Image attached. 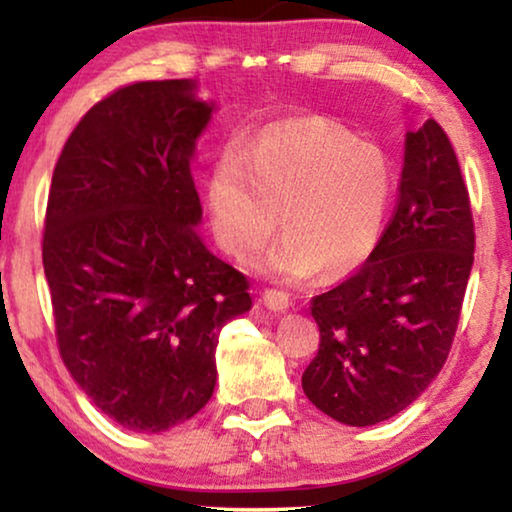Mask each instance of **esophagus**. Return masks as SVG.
I'll return each instance as SVG.
<instances>
[{"instance_id":"1","label":"esophagus","mask_w":512,"mask_h":512,"mask_svg":"<svg viewBox=\"0 0 512 512\" xmlns=\"http://www.w3.org/2000/svg\"><path fill=\"white\" fill-rule=\"evenodd\" d=\"M263 305L272 312H286V310H289L291 300L284 291H265L263 293Z\"/></svg>"}]
</instances>
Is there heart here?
Segmentation results:
<instances>
[{"mask_svg":"<svg viewBox=\"0 0 512 512\" xmlns=\"http://www.w3.org/2000/svg\"><path fill=\"white\" fill-rule=\"evenodd\" d=\"M394 198L389 153L324 116L270 125L244 153L223 151L207 177L212 230L237 261L270 242L279 216L286 235L263 270L286 282L359 270L382 240Z\"/></svg>","mask_w":512,"mask_h":512,"instance_id":"obj_1","label":"heart"}]
</instances>
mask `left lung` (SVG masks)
<instances>
[{"label": "left lung", "instance_id": "1", "mask_svg": "<svg viewBox=\"0 0 512 512\" xmlns=\"http://www.w3.org/2000/svg\"><path fill=\"white\" fill-rule=\"evenodd\" d=\"M473 249L459 160L429 118L405 132L396 214L375 254L312 298L321 333L303 373L312 405L340 424L373 426L415 403L450 354Z\"/></svg>", "mask_w": 512, "mask_h": 512}]
</instances>
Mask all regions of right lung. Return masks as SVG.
I'll return each mask as SVG.
<instances>
[{
    "instance_id": "add662e5",
    "label": "right lung",
    "mask_w": 512,
    "mask_h": 512,
    "mask_svg": "<svg viewBox=\"0 0 512 512\" xmlns=\"http://www.w3.org/2000/svg\"><path fill=\"white\" fill-rule=\"evenodd\" d=\"M216 102L198 81H142L97 102L53 170L44 272L69 375L123 429L205 408L216 345L251 310L242 272L202 242L191 163Z\"/></svg>"
}]
</instances>
